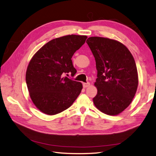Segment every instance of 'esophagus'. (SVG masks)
<instances>
[{
    "mask_svg": "<svg viewBox=\"0 0 156 156\" xmlns=\"http://www.w3.org/2000/svg\"><path fill=\"white\" fill-rule=\"evenodd\" d=\"M89 85H90V83H89V82H87V83H83V86L84 88H86V87H89Z\"/></svg>",
    "mask_w": 156,
    "mask_h": 156,
    "instance_id": "esophagus-1",
    "label": "esophagus"
}]
</instances>
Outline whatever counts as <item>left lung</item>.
<instances>
[{
    "instance_id": "left-lung-1",
    "label": "left lung",
    "mask_w": 156,
    "mask_h": 156,
    "mask_svg": "<svg viewBox=\"0 0 156 156\" xmlns=\"http://www.w3.org/2000/svg\"><path fill=\"white\" fill-rule=\"evenodd\" d=\"M96 62L98 93L93 99L101 112L115 115L129 105L138 85L137 71L132 55L118 41L92 37L86 41Z\"/></svg>"
}]
</instances>
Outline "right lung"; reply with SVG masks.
<instances>
[{
	"label": "right lung",
	"instance_id": "1",
	"mask_svg": "<svg viewBox=\"0 0 156 156\" xmlns=\"http://www.w3.org/2000/svg\"><path fill=\"white\" fill-rule=\"evenodd\" d=\"M87 37L67 35L50 41L31 58L26 73L27 85L33 103L41 112L55 115L68 109L80 94L82 83L74 77L73 55Z\"/></svg>",
	"mask_w": 156,
	"mask_h": 156
}]
</instances>
